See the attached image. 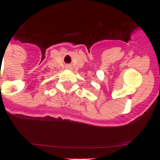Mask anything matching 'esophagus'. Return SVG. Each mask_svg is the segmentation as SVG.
Returning a JSON list of instances; mask_svg holds the SVG:
<instances>
[{"label":"esophagus","mask_w":160,"mask_h":160,"mask_svg":"<svg viewBox=\"0 0 160 160\" xmlns=\"http://www.w3.org/2000/svg\"><path fill=\"white\" fill-rule=\"evenodd\" d=\"M66 69H71V65H66Z\"/></svg>","instance_id":"1"}]
</instances>
